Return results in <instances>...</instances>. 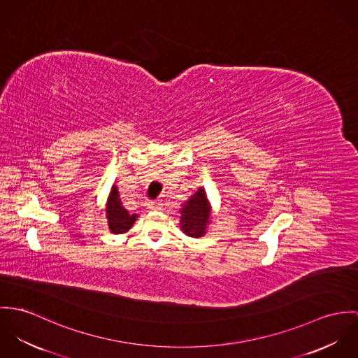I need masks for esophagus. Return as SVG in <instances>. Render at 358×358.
<instances>
[{"instance_id": "obj_1", "label": "esophagus", "mask_w": 358, "mask_h": 358, "mask_svg": "<svg viewBox=\"0 0 358 358\" xmlns=\"http://www.w3.org/2000/svg\"><path fill=\"white\" fill-rule=\"evenodd\" d=\"M160 207H162V203L159 200H152L147 204V208H150V210H159Z\"/></svg>"}]
</instances>
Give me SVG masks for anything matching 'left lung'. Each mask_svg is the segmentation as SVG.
Instances as JSON below:
<instances>
[{"mask_svg": "<svg viewBox=\"0 0 358 358\" xmlns=\"http://www.w3.org/2000/svg\"><path fill=\"white\" fill-rule=\"evenodd\" d=\"M180 228L189 238H199L206 235L211 218V206L204 188L188 199L180 210Z\"/></svg>", "mask_w": 358, "mask_h": 358, "instance_id": "8db88e82", "label": "left lung"}]
</instances>
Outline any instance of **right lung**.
I'll use <instances>...</instances> for the list:
<instances>
[{
    "instance_id": "obj_1",
    "label": "right lung",
    "mask_w": 358,
    "mask_h": 358,
    "mask_svg": "<svg viewBox=\"0 0 358 358\" xmlns=\"http://www.w3.org/2000/svg\"><path fill=\"white\" fill-rule=\"evenodd\" d=\"M106 217H107L108 228L111 234H115V235L127 232L133 227L134 221L137 220V214H129L127 210L122 206L117 185H113L111 188L110 196L107 200V207H106Z\"/></svg>"
}]
</instances>
